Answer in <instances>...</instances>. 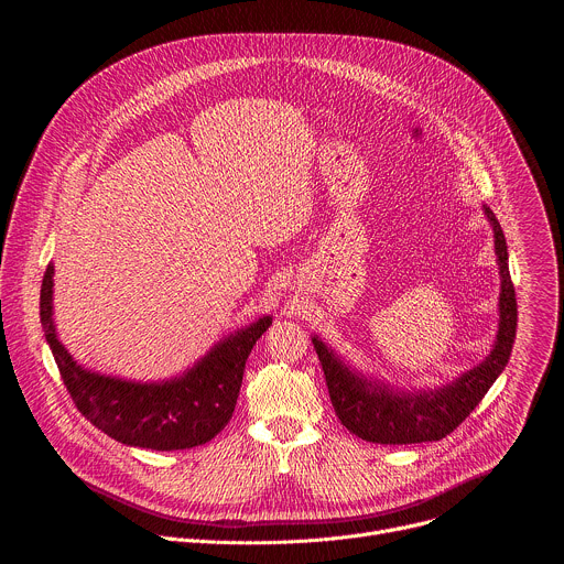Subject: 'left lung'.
I'll return each instance as SVG.
<instances>
[{
    "label": "left lung",
    "mask_w": 564,
    "mask_h": 564,
    "mask_svg": "<svg viewBox=\"0 0 564 564\" xmlns=\"http://www.w3.org/2000/svg\"><path fill=\"white\" fill-rule=\"evenodd\" d=\"M485 216L494 227L500 268L498 335L494 350L485 361L440 388L401 390L386 381L366 377L357 368L348 366L326 341H321L316 335L312 337L318 361L324 366L335 413L352 435L375 444L437 442L453 433L473 413L481 397L502 375L516 339L518 303L509 274L505 231L487 205Z\"/></svg>",
    "instance_id": "1"
}]
</instances>
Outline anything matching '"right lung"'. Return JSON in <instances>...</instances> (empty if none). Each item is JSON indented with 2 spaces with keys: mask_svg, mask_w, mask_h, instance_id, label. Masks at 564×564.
I'll use <instances>...</instances> for the list:
<instances>
[{
  "mask_svg": "<svg viewBox=\"0 0 564 564\" xmlns=\"http://www.w3.org/2000/svg\"><path fill=\"white\" fill-rule=\"evenodd\" d=\"M53 263L44 272L40 318L46 344L77 411L127 446L151 451L194 448L216 437L231 420L246 361L272 326L261 316L198 359L183 375L163 381H131L79 366L57 339L53 321Z\"/></svg>",
  "mask_w": 564,
  "mask_h": 564,
  "instance_id": "right-lung-1",
  "label": "right lung"
}]
</instances>
